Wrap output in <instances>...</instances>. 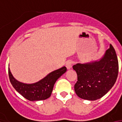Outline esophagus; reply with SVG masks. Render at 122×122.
Listing matches in <instances>:
<instances>
[{
	"label": "esophagus",
	"mask_w": 122,
	"mask_h": 122,
	"mask_svg": "<svg viewBox=\"0 0 122 122\" xmlns=\"http://www.w3.org/2000/svg\"><path fill=\"white\" fill-rule=\"evenodd\" d=\"M72 60H68V61L66 62V66L67 69H70L72 67Z\"/></svg>",
	"instance_id": "esophagus-1"
}]
</instances>
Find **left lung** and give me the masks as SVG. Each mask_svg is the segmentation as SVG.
<instances>
[{
	"mask_svg": "<svg viewBox=\"0 0 122 122\" xmlns=\"http://www.w3.org/2000/svg\"><path fill=\"white\" fill-rule=\"evenodd\" d=\"M73 69L78 75L74 90L83 99L95 101L106 94L115 85L118 74V61L113 46L98 61L77 64Z\"/></svg>",
	"mask_w": 122,
	"mask_h": 122,
	"instance_id": "obj_1",
	"label": "left lung"
}]
</instances>
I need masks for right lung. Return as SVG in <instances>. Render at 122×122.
<instances>
[{
	"label": "right lung",
	"instance_id": "1",
	"mask_svg": "<svg viewBox=\"0 0 122 122\" xmlns=\"http://www.w3.org/2000/svg\"><path fill=\"white\" fill-rule=\"evenodd\" d=\"M66 71L67 68L63 67L51 72L36 83L27 84L16 80L8 68L9 80L13 87L23 97L30 101L45 100L50 97L55 82Z\"/></svg>",
	"mask_w": 122,
	"mask_h": 122
}]
</instances>
